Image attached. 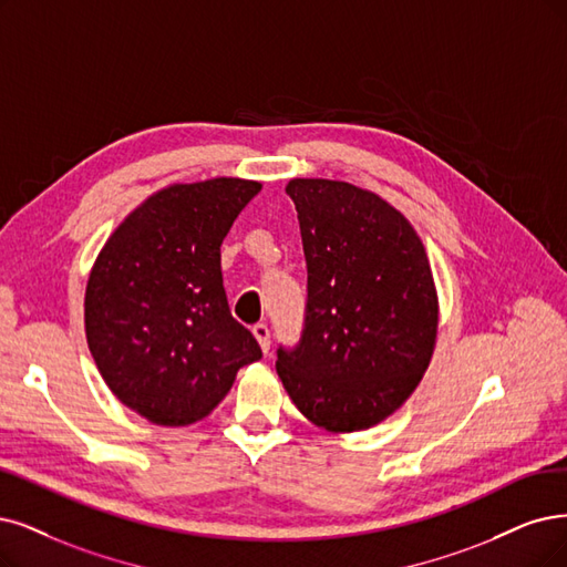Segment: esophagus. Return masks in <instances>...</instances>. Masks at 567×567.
<instances>
[{"label": "esophagus", "mask_w": 567, "mask_h": 567, "mask_svg": "<svg viewBox=\"0 0 567 567\" xmlns=\"http://www.w3.org/2000/svg\"><path fill=\"white\" fill-rule=\"evenodd\" d=\"M251 333H255V339L259 341L261 350L268 352V350H270V329H268L264 322H259V324L251 327Z\"/></svg>", "instance_id": "obj_1"}]
</instances>
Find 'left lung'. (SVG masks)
Masks as SVG:
<instances>
[{
	"label": "left lung",
	"instance_id": "1",
	"mask_svg": "<svg viewBox=\"0 0 567 567\" xmlns=\"http://www.w3.org/2000/svg\"><path fill=\"white\" fill-rule=\"evenodd\" d=\"M308 268L301 339L278 348L297 409L329 432L379 425L421 383L436 339L425 247L392 205L331 179H291Z\"/></svg>",
	"mask_w": 567,
	"mask_h": 567
}]
</instances>
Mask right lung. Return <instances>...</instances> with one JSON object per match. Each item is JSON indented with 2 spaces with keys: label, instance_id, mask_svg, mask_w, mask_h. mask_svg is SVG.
I'll list each match as a JSON object with an SVG mask.
<instances>
[{
  "label": "right lung",
  "instance_id": "right-lung-1",
  "mask_svg": "<svg viewBox=\"0 0 567 567\" xmlns=\"http://www.w3.org/2000/svg\"><path fill=\"white\" fill-rule=\"evenodd\" d=\"M259 182L217 177L146 198L104 243L86 287V339L104 383L156 425L213 411L240 367L261 360L234 320L221 243Z\"/></svg>",
  "mask_w": 567,
  "mask_h": 567
}]
</instances>
